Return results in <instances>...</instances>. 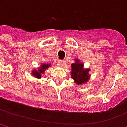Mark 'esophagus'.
Here are the masks:
<instances>
[{"label": "esophagus", "mask_w": 127, "mask_h": 127, "mask_svg": "<svg viewBox=\"0 0 127 127\" xmlns=\"http://www.w3.org/2000/svg\"><path fill=\"white\" fill-rule=\"evenodd\" d=\"M64 61H62V60H60V61H59V62H58L57 64H58V66H59V67H63L64 66Z\"/></svg>", "instance_id": "esophagus-1"}]
</instances>
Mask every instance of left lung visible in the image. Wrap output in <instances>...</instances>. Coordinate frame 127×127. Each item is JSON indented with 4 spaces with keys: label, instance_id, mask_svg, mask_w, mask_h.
I'll list each match as a JSON object with an SVG mask.
<instances>
[{
    "label": "left lung",
    "instance_id": "left-lung-1",
    "mask_svg": "<svg viewBox=\"0 0 127 127\" xmlns=\"http://www.w3.org/2000/svg\"><path fill=\"white\" fill-rule=\"evenodd\" d=\"M74 60L75 62L71 64V78L74 80L73 82L76 85H84L90 80V70L89 68H85L84 64L81 63L79 59H76Z\"/></svg>",
    "mask_w": 127,
    "mask_h": 127
}]
</instances>
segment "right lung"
Instances as JSON below:
<instances>
[{
  "instance_id": "right-lung-1",
  "label": "right lung",
  "mask_w": 127,
  "mask_h": 127,
  "mask_svg": "<svg viewBox=\"0 0 127 127\" xmlns=\"http://www.w3.org/2000/svg\"><path fill=\"white\" fill-rule=\"evenodd\" d=\"M49 67H51V64H40V66L37 69H34L32 71V75L37 79H40L42 76V74H44L45 71L47 69H48Z\"/></svg>"
}]
</instances>
